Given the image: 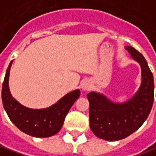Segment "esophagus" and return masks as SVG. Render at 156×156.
I'll return each mask as SVG.
<instances>
[{
	"mask_svg": "<svg viewBox=\"0 0 156 156\" xmlns=\"http://www.w3.org/2000/svg\"><path fill=\"white\" fill-rule=\"evenodd\" d=\"M90 83L88 82V81H83V83L81 84V89L83 90V91H87V90H89V88H90Z\"/></svg>",
	"mask_w": 156,
	"mask_h": 156,
	"instance_id": "obj_1",
	"label": "esophagus"
}]
</instances>
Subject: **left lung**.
Wrapping results in <instances>:
<instances>
[{"label": "left lung", "mask_w": 156, "mask_h": 156, "mask_svg": "<svg viewBox=\"0 0 156 156\" xmlns=\"http://www.w3.org/2000/svg\"><path fill=\"white\" fill-rule=\"evenodd\" d=\"M126 50L141 68V84L134 96L119 104L101 93L87 94L91 131L98 138L110 141L124 139L139 129L148 117L154 102V78L146 59L131 46H126Z\"/></svg>", "instance_id": "1"}]
</instances>
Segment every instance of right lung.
<instances>
[{
    "instance_id": "add662e5",
    "label": "right lung",
    "mask_w": 156,
    "mask_h": 156,
    "mask_svg": "<svg viewBox=\"0 0 156 156\" xmlns=\"http://www.w3.org/2000/svg\"><path fill=\"white\" fill-rule=\"evenodd\" d=\"M12 63L13 61L6 71L2 91V104L8 116L16 127L29 135L45 138L56 134L60 131L71 105L79 97L80 91L78 89L67 93L56 104L45 109L28 108L13 98L9 91V78Z\"/></svg>"
}]
</instances>
